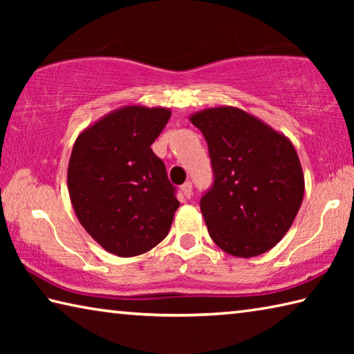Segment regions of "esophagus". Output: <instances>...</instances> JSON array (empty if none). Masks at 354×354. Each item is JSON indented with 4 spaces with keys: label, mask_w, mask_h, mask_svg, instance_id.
<instances>
[{
    "label": "esophagus",
    "mask_w": 354,
    "mask_h": 354,
    "mask_svg": "<svg viewBox=\"0 0 354 354\" xmlns=\"http://www.w3.org/2000/svg\"><path fill=\"white\" fill-rule=\"evenodd\" d=\"M181 190H183V194H184L185 198H190V196H192V183L190 181L184 183L181 185Z\"/></svg>",
    "instance_id": "esophagus-1"
}]
</instances>
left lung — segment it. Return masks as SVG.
Wrapping results in <instances>:
<instances>
[{"label":"left lung","mask_w":354,"mask_h":354,"mask_svg":"<svg viewBox=\"0 0 354 354\" xmlns=\"http://www.w3.org/2000/svg\"><path fill=\"white\" fill-rule=\"evenodd\" d=\"M209 147L214 185L200 201L209 236L227 254L272 250L295 220L304 196L298 154L284 134L234 106L189 117Z\"/></svg>","instance_id":"8db88e82"}]
</instances>
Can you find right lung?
Instances as JSON below:
<instances>
[{
    "mask_svg": "<svg viewBox=\"0 0 354 354\" xmlns=\"http://www.w3.org/2000/svg\"><path fill=\"white\" fill-rule=\"evenodd\" d=\"M170 115L167 107H118L84 129L71 149V206L112 254H143L169 234L179 201L151 145Z\"/></svg>",
    "mask_w": 354,
    "mask_h": 354,
    "instance_id": "add662e5",
    "label": "right lung"
}]
</instances>
